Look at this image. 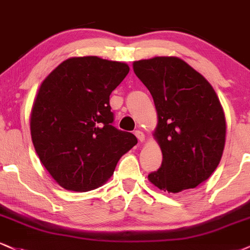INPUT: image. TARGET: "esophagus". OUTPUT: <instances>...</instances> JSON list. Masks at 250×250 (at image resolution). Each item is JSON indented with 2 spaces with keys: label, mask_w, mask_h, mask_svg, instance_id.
Wrapping results in <instances>:
<instances>
[{
  "label": "esophagus",
  "mask_w": 250,
  "mask_h": 250,
  "mask_svg": "<svg viewBox=\"0 0 250 250\" xmlns=\"http://www.w3.org/2000/svg\"><path fill=\"white\" fill-rule=\"evenodd\" d=\"M135 135H136V137L138 138V141H140V142H143V141L146 140V136H144V134L141 130L135 131Z\"/></svg>",
  "instance_id": "34e87169"
}]
</instances>
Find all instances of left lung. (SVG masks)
Listing matches in <instances>:
<instances>
[{
  "instance_id": "8db88e82",
  "label": "left lung",
  "mask_w": 250,
  "mask_h": 250,
  "mask_svg": "<svg viewBox=\"0 0 250 250\" xmlns=\"http://www.w3.org/2000/svg\"><path fill=\"white\" fill-rule=\"evenodd\" d=\"M133 67L157 110L154 136L163 161L149 180L169 193L194 188L214 172L224 152L226 120L218 95L199 72L177 57L138 60Z\"/></svg>"
}]
</instances>
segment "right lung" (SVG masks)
<instances>
[{
    "instance_id": "add662e5",
    "label": "right lung",
    "mask_w": 250,
    "mask_h": 250,
    "mask_svg": "<svg viewBox=\"0 0 250 250\" xmlns=\"http://www.w3.org/2000/svg\"><path fill=\"white\" fill-rule=\"evenodd\" d=\"M129 72L125 62L74 57L39 87L30 129L42 164L68 191L94 190L112 177L137 138L113 125L109 95Z\"/></svg>"
}]
</instances>
